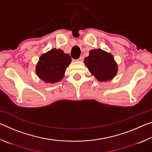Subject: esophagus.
I'll use <instances>...</instances> for the list:
<instances>
[{
  "label": "esophagus",
  "mask_w": 152,
  "mask_h": 152,
  "mask_svg": "<svg viewBox=\"0 0 152 152\" xmlns=\"http://www.w3.org/2000/svg\"><path fill=\"white\" fill-rule=\"evenodd\" d=\"M83 57H82V56H80V57L78 60H77V61H83Z\"/></svg>",
  "instance_id": "1"
}]
</instances>
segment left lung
Returning a JSON list of instances; mask_svg holds the SVG:
<instances>
[{
    "label": "left lung",
    "mask_w": 152,
    "mask_h": 152,
    "mask_svg": "<svg viewBox=\"0 0 152 152\" xmlns=\"http://www.w3.org/2000/svg\"><path fill=\"white\" fill-rule=\"evenodd\" d=\"M84 62L92 75L100 82L110 80L117 73V64L112 54L101 49L90 51Z\"/></svg>",
    "instance_id": "8db88e82"
}]
</instances>
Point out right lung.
<instances>
[{"label": "right lung", "mask_w": 152, "mask_h": 152, "mask_svg": "<svg viewBox=\"0 0 152 152\" xmlns=\"http://www.w3.org/2000/svg\"><path fill=\"white\" fill-rule=\"evenodd\" d=\"M70 56L60 49L53 48L40 56L36 66V74L46 83L60 82L70 65Z\"/></svg>", "instance_id": "add662e5"}]
</instances>
